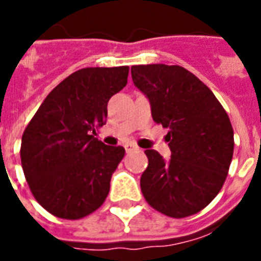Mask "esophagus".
<instances>
[{"mask_svg": "<svg viewBox=\"0 0 261 261\" xmlns=\"http://www.w3.org/2000/svg\"><path fill=\"white\" fill-rule=\"evenodd\" d=\"M124 149H126L127 153H131V151L138 150V146L134 145V143H126V145H124Z\"/></svg>", "mask_w": 261, "mask_h": 261, "instance_id": "esophagus-1", "label": "esophagus"}]
</instances>
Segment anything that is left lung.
<instances>
[{"label":"left lung","instance_id":"1","mask_svg":"<svg viewBox=\"0 0 261 261\" xmlns=\"http://www.w3.org/2000/svg\"><path fill=\"white\" fill-rule=\"evenodd\" d=\"M131 77L150 102L153 120L168 128L172 151L165 161L159 151L145 150L143 196L172 218L196 214L226 180L234 150L230 119L214 93L184 67L138 65L131 66Z\"/></svg>","mask_w":261,"mask_h":261}]
</instances>
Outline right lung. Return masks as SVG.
Returning <instances> with one entry per match:
<instances>
[{
  "instance_id": "right-lung-1",
  "label": "right lung",
  "mask_w": 261,
  "mask_h": 261,
  "mask_svg": "<svg viewBox=\"0 0 261 261\" xmlns=\"http://www.w3.org/2000/svg\"><path fill=\"white\" fill-rule=\"evenodd\" d=\"M127 77L128 66L74 71L51 90L24 130L22 171L35 199L55 217L84 218L106 200L124 147L107 146L94 135Z\"/></svg>"
}]
</instances>
